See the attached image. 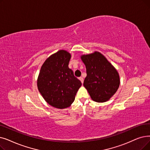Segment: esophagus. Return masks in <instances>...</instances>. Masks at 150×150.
<instances>
[{
    "label": "esophagus",
    "mask_w": 150,
    "mask_h": 150,
    "mask_svg": "<svg viewBox=\"0 0 150 150\" xmlns=\"http://www.w3.org/2000/svg\"><path fill=\"white\" fill-rule=\"evenodd\" d=\"M79 80L81 81V82L82 83H83V77H81V76L79 77Z\"/></svg>",
    "instance_id": "obj_1"
}]
</instances>
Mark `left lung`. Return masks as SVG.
I'll return each mask as SVG.
<instances>
[{
	"label": "left lung",
	"mask_w": 150,
	"mask_h": 150,
	"mask_svg": "<svg viewBox=\"0 0 150 150\" xmlns=\"http://www.w3.org/2000/svg\"><path fill=\"white\" fill-rule=\"evenodd\" d=\"M81 59L86 69L83 86L93 100L105 102L116 93L120 79L118 71L107 58L98 51L83 54Z\"/></svg>",
	"instance_id": "8db88e82"
}]
</instances>
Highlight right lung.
Wrapping results in <instances>:
<instances>
[{"mask_svg": "<svg viewBox=\"0 0 150 150\" xmlns=\"http://www.w3.org/2000/svg\"><path fill=\"white\" fill-rule=\"evenodd\" d=\"M71 54L59 50L45 60L37 79V88L45 100L52 107L64 109L75 100L81 81L69 68Z\"/></svg>", "mask_w": 150, "mask_h": 150, "instance_id": "obj_1", "label": "right lung"}]
</instances>
